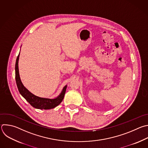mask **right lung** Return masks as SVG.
Segmentation results:
<instances>
[{"instance_id": "obj_1", "label": "right lung", "mask_w": 148, "mask_h": 148, "mask_svg": "<svg viewBox=\"0 0 148 148\" xmlns=\"http://www.w3.org/2000/svg\"><path fill=\"white\" fill-rule=\"evenodd\" d=\"M20 53L17 56L15 66L16 71V81L18 89L21 96L25 98V99L34 108L40 110L52 109L58 106L62 102L64 94L66 93L67 85L63 87L61 93L55 98L42 97L36 96L31 93L28 89H27L21 82L20 79L19 70H18V60Z\"/></svg>"}]
</instances>
